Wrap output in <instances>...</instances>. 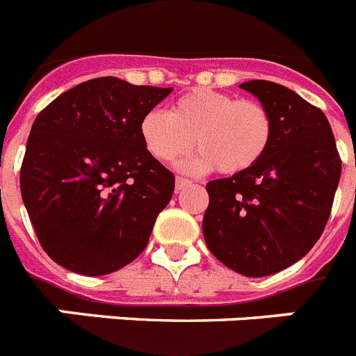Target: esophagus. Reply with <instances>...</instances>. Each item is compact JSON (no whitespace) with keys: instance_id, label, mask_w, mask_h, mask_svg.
Returning a JSON list of instances; mask_svg holds the SVG:
<instances>
[{"instance_id":"1","label":"esophagus","mask_w":356,"mask_h":356,"mask_svg":"<svg viewBox=\"0 0 356 356\" xmlns=\"http://www.w3.org/2000/svg\"><path fill=\"white\" fill-rule=\"evenodd\" d=\"M193 184L191 180H187V178H181V176H178L176 178V191H184L185 187H188V185Z\"/></svg>"}]
</instances>
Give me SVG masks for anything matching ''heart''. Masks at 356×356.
Wrapping results in <instances>:
<instances>
[{
  "instance_id": "obj_1",
  "label": "heart",
  "mask_w": 356,
  "mask_h": 356,
  "mask_svg": "<svg viewBox=\"0 0 356 356\" xmlns=\"http://www.w3.org/2000/svg\"><path fill=\"white\" fill-rule=\"evenodd\" d=\"M140 137L159 162H172L194 149L200 155L184 169L213 168L232 176L251 169L269 149L275 134L271 112L254 99H237L212 89H194L178 97L171 112L153 108L140 119Z\"/></svg>"
}]
</instances>
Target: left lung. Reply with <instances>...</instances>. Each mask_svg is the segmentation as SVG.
<instances>
[{
    "mask_svg": "<svg viewBox=\"0 0 356 356\" xmlns=\"http://www.w3.org/2000/svg\"><path fill=\"white\" fill-rule=\"evenodd\" d=\"M273 115L266 155L244 172L207 184V248L226 267L251 278L303 259L332 213L342 160L325 112L267 80L241 85Z\"/></svg>",
    "mask_w": 356,
    "mask_h": 356,
    "instance_id": "obj_1",
    "label": "left lung"
}]
</instances>
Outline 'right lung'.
Returning <instances> with one entry per match:
<instances>
[{"instance_id":"right-lung-1","label":"right lung","mask_w":356,"mask_h":356,"mask_svg":"<svg viewBox=\"0 0 356 356\" xmlns=\"http://www.w3.org/2000/svg\"><path fill=\"white\" fill-rule=\"evenodd\" d=\"M171 90L103 76L40 110L21 165V196L56 264L102 276L147 246L175 175L147 153L139 127Z\"/></svg>"}]
</instances>
